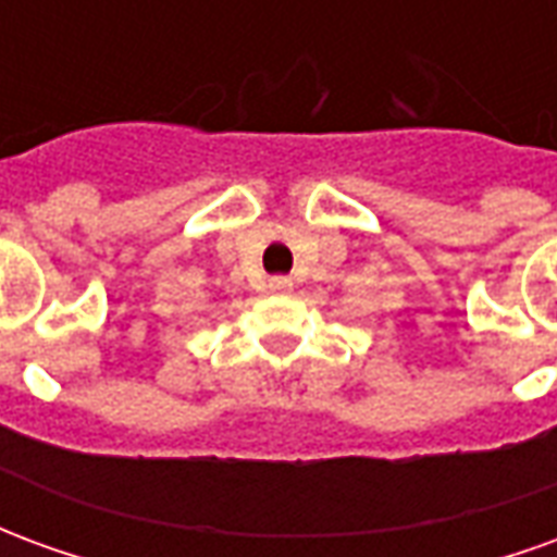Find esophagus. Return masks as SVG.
I'll use <instances>...</instances> for the list:
<instances>
[{"instance_id": "34e87169", "label": "esophagus", "mask_w": 557, "mask_h": 557, "mask_svg": "<svg viewBox=\"0 0 557 557\" xmlns=\"http://www.w3.org/2000/svg\"><path fill=\"white\" fill-rule=\"evenodd\" d=\"M268 289H271V292L292 289V280L289 277H271V280H268Z\"/></svg>"}]
</instances>
